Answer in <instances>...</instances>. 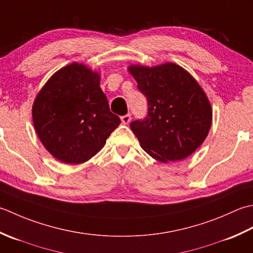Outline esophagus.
Returning a JSON list of instances; mask_svg holds the SVG:
<instances>
[{"label":"esophagus","mask_w":253,"mask_h":253,"mask_svg":"<svg viewBox=\"0 0 253 253\" xmlns=\"http://www.w3.org/2000/svg\"><path fill=\"white\" fill-rule=\"evenodd\" d=\"M121 121H122L123 125H127V123L131 121V115H128V113H127V115L122 116L121 117Z\"/></svg>","instance_id":"obj_1"}]
</instances>
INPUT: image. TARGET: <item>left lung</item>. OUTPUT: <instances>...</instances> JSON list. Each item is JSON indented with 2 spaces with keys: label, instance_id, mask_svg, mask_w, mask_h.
Returning <instances> with one entry per match:
<instances>
[{
  "label": "left lung",
  "instance_id": "8db88e82",
  "mask_svg": "<svg viewBox=\"0 0 253 253\" xmlns=\"http://www.w3.org/2000/svg\"><path fill=\"white\" fill-rule=\"evenodd\" d=\"M128 71L147 99V116L130 125L142 148L162 163L191 155L212 125V108L198 82L174 63Z\"/></svg>",
  "mask_w": 253,
  "mask_h": 253
}]
</instances>
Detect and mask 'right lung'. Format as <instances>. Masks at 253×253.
I'll list each match as a JSON object with an SVG mask.
<instances>
[{"label":"right lung","mask_w":253,"mask_h":253,"mask_svg":"<svg viewBox=\"0 0 253 253\" xmlns=\"http://www.w3.org/2000/svg\"><path fill=\"white\" fill-rule=\"evenodd\" d=\"M99 82L95 72L73 63L51 76L36 97V132L47 151L62 163L87 162L121 123L110 111Z\"/></svg>","instance_id":"right-lung-1"}]
</instances>
